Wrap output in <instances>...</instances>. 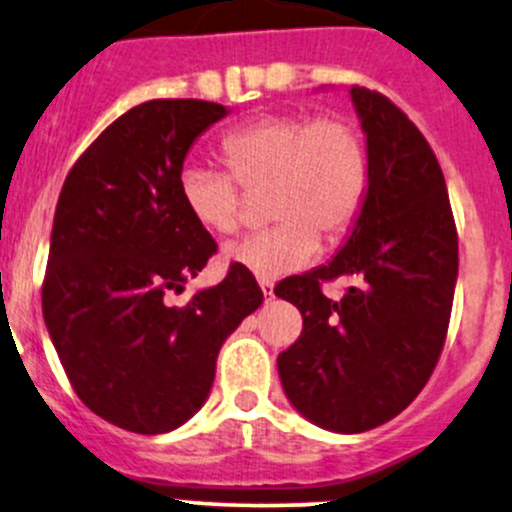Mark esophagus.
<instances>
[{
  "label": "esophagus",
  "mask_w": 512,
  "mask_h": 512,
  "mask_svg": "<svg viewBox=\"0 0 512 512\" xmlns=\"http://www.w3.org/2000/svg\"><path fill=\"white\" fill-rule=\"evenodd\" d=\"M260 289H262V294H265V301L274 299V284L269 282V279H260Z\"/></svg>",
  "instance_id": "esophagus-1"
}]
</instances>
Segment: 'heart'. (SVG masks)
Listing matches in <instances>:
<instances>
[{
  "instance_id": "1",
  "label": "heart",
  "mask_w": 512,
  "mask_h": 512,
  "mask_svg": "<svg viewBox=\"0 0 512 512\" xmlns=\"http://www.w3.org/2000/svg\"><path fill=\"white\" fill-rule=\"evenodd\" d=\"M228 172L189 165L179 199L189 216L216 235L240 228L243 194L269 187L277 226L230 245L226 260L260 279H279L311 265L320 235L338 240L362 211L369 157L362 133L340 116L267 114L221 140Z\"/></svg>"
}]
</instances>
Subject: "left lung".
Returning a JSON list of instances; mask_svg holds the SVG:
<instances>
[{
    "instance_id": "obj_1",
    "label": "left lung",
    "mask_w": 512,
    "mask_h": 512,
    "mask_svg": "<svg viewBox=\"0 0 512 512\" xmlns=\"http://www.w3.org/2000/svg\"><path fill=\"white\" fill-rule=\"evenodd\" d=\"M367 136L369 184L350 238L328 265L277 284L303 316L277 357L286 398L333 432H364L423 391L445 347L459 243L445 174L415 123L367 87L350 89ZM355 276L340 302L319 284Z\"/></svg>"
}]
</instances>
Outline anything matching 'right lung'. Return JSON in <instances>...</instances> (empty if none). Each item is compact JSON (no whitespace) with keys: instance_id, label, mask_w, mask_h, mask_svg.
Wrapping results in <instances>:
<instances>
[{"instance_id":"add662e5","label":"right lung","mask_w":512,"mask_h":512,"mask_svg":"<svg viewBox=\"0 0 512 512\" xmlns=\"http://www.w3.org/2000/svg\"><path fill=\"white\" fill-rule=\"evenodd\" d=\"M228 114L153 99L119 116L67 174L50 233L43 318L72 389L99 418L140 435L187 423L209 398L216 357L262 289L245 269L167 306L216 252L179 199L189 148Z\"/></svg>"}]
</instances>
